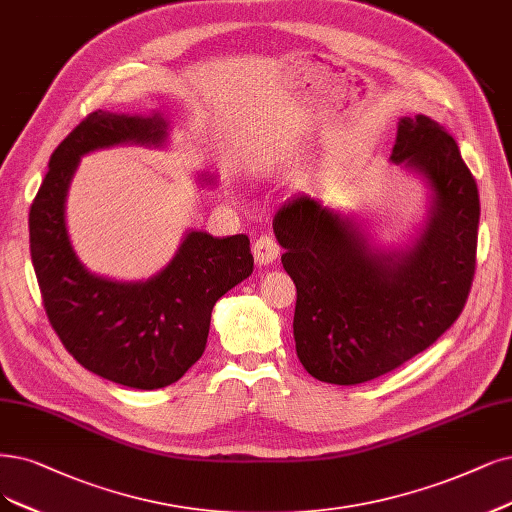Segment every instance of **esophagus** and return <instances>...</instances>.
I'll return each mask as SVG.
<instances>
[{"label": "esophagus", "instance_id": "esophagus-1", "mask_svg": "<svg viewBox=\"0 0 512 512\" xmlns=\"http://www.w3.org/2000/svg\"><path fill=\"white\" fill-rule=\"evenodd\" d=\"M253 255L259 266H268L280 255V246L272 236H259L253 244Z\"/></svg>", "mask_w": 512, "mask_h": 512}]
</instances>
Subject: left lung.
<instances>
[{
  "label": "left lung",
  "mask_w": 512,
  "mask_h": 512,
  "mask_svg": "<svg viewBox=\"0 0 512 512\" xmlns=\"http://www.w3.org/2000/svg\"><path fill=\"white\" fill-rule=\"evenodd\" d=\"M392 162L424 175L432 213L407 255L369 249L354 223L310 196L278 208L274 234L297 289L293 335L320 382L363 384L430 348L458 320L477 270L479 189L458 143L426 116L403 118Z\"/></svg>",
  "instance_id": "8db88e82"
}]
</instances>
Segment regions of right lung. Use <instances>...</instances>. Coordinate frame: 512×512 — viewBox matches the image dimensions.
I'll return each instance as SVG.
<instances>
[{"label":"right lung","mask_w":512,"mask_h":512,"mask_svg":"<svg viewBox=\"0 0 512 512\" xmlns=\"http://www.w3.org/2000/svg\"><path fill=\"white\" fill-rule=\"evenodd\" d=\"M160 116L92 111L52 151L29 211V249L54 333L84 369L128 388L175 384L206 348L217 299L253 274L246 234H187L177 257L147 282L90 274L65 232V194L80 156L116 143H160Z\"/></svg>","instance_id":"1"}]
</instances>
